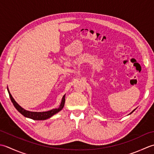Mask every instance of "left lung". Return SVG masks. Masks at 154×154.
<instances>
[{"label":"left lung","instance_id":"left-lung-1","mask_svg":"<svg viewBox=\"0 0 154 154\" xmlns=\"http://www.w3.org/2000/svg\"><path fill=\"white\" fill-rule=\"evenodd\" d=\"M134 110H135V109H134ZM134 111H132V112H133ZM132 112H131V113H130V114H131V113H132Z\"/></svg>","mask_w":154,"mask_h":154}]
</instances>
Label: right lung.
<instances>
[{"label": "right lung", "instance_id": "right-lung-1", "mask_svg": "<svg viewBox=\"0 0 154 154\" xmlns=\"http://www.w3.org/2000/svg\"><path fill=\"white\" fill-rule=\"evenodd\" d=\"M8 92L9 94V96H10V98L11 100L12 103H13V105L15 107V108L17 109L21 114H23L24 116L31 118L34 120H46V119L52 117L53 115L56 114V113H58V112L60 111L62 108H63L64 106V103H65V95H64L63 96V98H62L61 104L60 105V107L58 108L52 109H51V110H49L47 112H30V111H27V110H26V109H23L21 107V106H20L17 102H16L14 98H12V95L11 94L10 92H9L8 89Z\"/></svg>", "mask_w": 154, "mask_h": 154}]
</instances>
